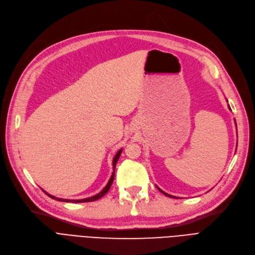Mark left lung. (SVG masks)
<instances>
[{
    "mask_svg": "<svg viewBox=\"0 0 255 255\" xmlns=\"http://www.w3.org/2000/svg\"><path fill=\"white\" fill-rule=\"evenodd\" d=\"M228 108H229V109H230V107H229V105H228ZM236 126H237V125H236ZM156 188H157V190H159V191H160V192H161V193H163V194H164V195H166V196H168V197H171V198H176V197H175V196H172V195H169V194H167V193H165V192H164V191H163V190H161V189H160V188H159V187H156Z\"/></svg>",
    "mask_w": 255,
    "mask_h": 255,
    "instance_id": "left-lung-1",
    "label": "left lung"
}]
</instances>
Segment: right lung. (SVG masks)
Returning <instances> with one entry per match:
<instances>
[{"mask_svg":"<svg viewBox=\"0 0 255 255\" xmlns=\"http://www.w3.org/2000/svg\"><path fill=\"white\" fill-rule=\"evenodd\" d=\"M121 151H123V149H120V150H118V152L116 153V155L114 156V159H113V168H114V171H113V173H112V175H111V178H110V180L108 181V184H107V186L99 193V194H96V195H94V196H92V197H89V198H84V199H77V200H69V199H62V198H58V197H55V196H52V195H50V194H47L45 191H43L47 196H50L51 198H53V199H56V200H59V201H64V202H76V203H79V202H90V201H95V200H98V199H100V198H102L105 194H107V192L109 191V189H110V187H111V185H112V183H113V180H114V174H115V167H116V163H117V161H118V159H119V156H120V153H121Z\"/></svg>","mask_w":255,"mask_h":255,"instance_id":"right-lung-1","label":"right lung"}]
</instances>
